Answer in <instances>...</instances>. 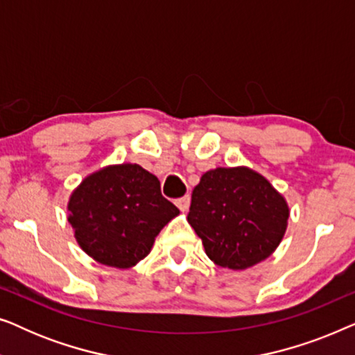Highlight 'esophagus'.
<instances>
[{
	"label": "esophagus",
	"instance_id": "esophagus-1",
	"mask_svg": "<svg viewBox=\"0 0 355 355\" xmlns=\"http://www.w3.org/2000/svg\"><path fill=\"white\" fill-rule=\"evenodd\" d=\"M176 205H178V208H179V210H181V211L189 210V205H191V197L184 196V197H181V198H178Z\"/></svg>",
	"mask_w": 355,
	"mask_h": 355
}]
</instances>
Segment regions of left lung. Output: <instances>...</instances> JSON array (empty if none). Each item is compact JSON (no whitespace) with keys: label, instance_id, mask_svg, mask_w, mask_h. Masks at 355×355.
<instances>
[{"label":"left lung","instance_id":"obj_1","mask_svg":"<svg viewBox=\"0 0 355 355\" xmlns=\"http://www.w3.org/2000/svg\"><path fill=\"white\" fill-rule=\"evenodd\" d=\"M289 208L284 197L245 166L216 168L192 191L187 221L208 259L230 270H245L268 259L283 239Z\"/></svg>","mask_w":355,"mask_h":355}]
</instances>
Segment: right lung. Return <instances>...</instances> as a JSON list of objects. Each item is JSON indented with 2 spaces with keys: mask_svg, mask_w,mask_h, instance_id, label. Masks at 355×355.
Returning a JSON list of instances; mask_svg holds the SVG:
<instances>
[{
  "mask_svg": "<svg viewBox=\"0 0 355 355\" xmlns=\"http://www.w3.org/2000/svg\"><path fill=\"white\" fill-rule=\"evenodd\" d=\"M82 250L100 263L130 268L150 254L176 205L162 196L157 176L139 164L100 169L80 182L67 203Z\"/></svg>",
  "mask_w": 355,
  "mask_h": 355,
  "instance_id": "right-lung-1",
  "label": "right lung"
}]
</instances>
